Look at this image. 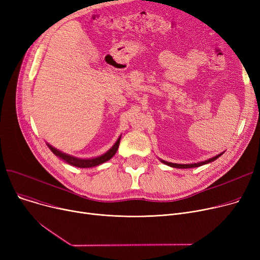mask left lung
Returning <instances> with one entry per match:
<instances>
[{
  "instance_id": "8db88e82",
  "label": "left lung",
  "mask_w": 260,
  "mask_h": 260,
  "mask_svg": "<svg viewBox=\"0 0 260 260\" xmlns=\"http://www.w3.org/2000/svg\"><path fill=\"white\" fill-rule=\"evenodd\" d=\"M221 155H222V153L219 154V155L215 156V157H213V158H211V159H209V160L202 161V162H198V163H192V165H178V163H172V162H168V161L161 160V159H160V161H161L162 163H165V165L169 166V167H172V168H176V169H190V168H198V167H201V166H203V165H207V163L213 162V161H215L217 158H219Z\"/></svg>"
}]
</instances>
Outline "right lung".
Returning a JSON list of instances; mask_svg holds the SVG:
<instances>
[{"instance_id": "1", "label": "right lung", "mask_w": 260, "mask_h": 260, "mask_svg": "<svg viewBox=\"0 0 260 260\" xmlns=\"http://www.w3.org/2000/svg\"><path fill=\"white\" fill-rule=\"evenodd\" d=\"M120 139H121V136L118 138V140L116 141V143L112 146L111 149H108V151L99 156V157H95V158H91V159H81V158H77V157H74V156H71L68 154H65L61 151H59V149L52 147L50 144L47 143V146L50 148V151L56 155L58 158L62 159L63 161L67 162L68 165L71 166H74V167H77V168H82V169H86V168H92V167H97L99 165H102V163L108 161L111 158H113L117 152V149L119 147V144H120Z\"/></svg>"}]
</instances>
